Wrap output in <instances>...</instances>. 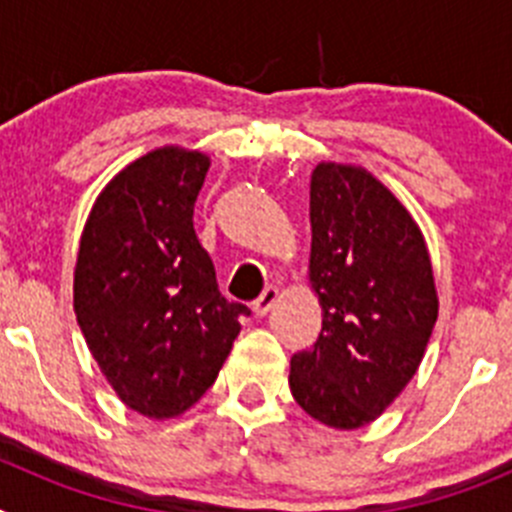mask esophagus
<instances>
[{
    "instance_id": "obj_1",
    "label": "esophagus",
    "mask_w": 512,
    "mask_h": 512,
    "mask_svg": "<svg viewBox=\"0 0 512 512\" xmlns=\"http://www.w3.org/2000/svg\"><path fill=\"white\" fill-rule=\"evenodd\" d=\"M279 300V289L277 287H266L264 292H261V297L256 302H253V312L259 315V318H264L266 312L274 307V302Z\"/></svg>"
}]
</instances>
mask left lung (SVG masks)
I'll list each match as a JSON object with an SVG mask.
<instances>
[{"label":"left lung","instance_id":"left-lung-1","mask_svg":"<svg viewBox=\"0 0 512 512\" xmlns=\"http://www.w3.org/2000/svg\"><path fill=\"white\" fill-rule=\"evenodd\" d=\"M310 225L323 330L289 361V390L307 415L351 431L418 372L438 318L431 256L400 200L356 166H315Z\"/></svg>","mask_w":512,"mask_h":512}]
</instances>
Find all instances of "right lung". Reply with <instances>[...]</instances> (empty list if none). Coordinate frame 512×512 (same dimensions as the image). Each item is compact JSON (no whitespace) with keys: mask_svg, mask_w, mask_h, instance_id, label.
<instances>
[{"mask_svg":"<svg viewBox=\"0 0 512 512\" xmlns=\"http://www.w3.org/2000/svg\"><path fill=\"white\" fill-rule=\"evenodd\" d=\"M210 158L158 148L120 171L94 202L74 269V310L94 361L146 418L192 408L228 359L241 302L217 289L194 233Z\"/></svg>","mask_w":512,"mask_h":512,"instance_id":"obj_1","label":"right lung"}]
</instances>
